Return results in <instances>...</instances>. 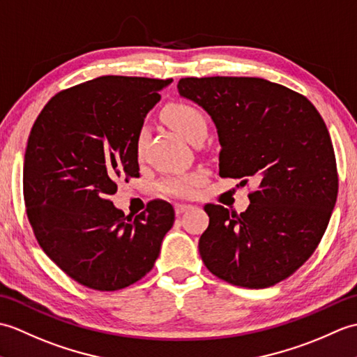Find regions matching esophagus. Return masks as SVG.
Segmentation results:
<instances>
[{
  "label": "esophagus",
  "mask_w": 357,
  "mask_h": 357,
  "mask_svg": "<svg viewBox=\"0 0 357 357\" xmlns=\"http://www.w3.org/2000/svg\"><path fill=\"white\" fill-rule=\"evenodd\" d=\"M174 209H176L177 215H181V213H183V212L192 209V206L191 204H176V206H174Z\"/></svg>",
  "instance_id": "1"
}]
</instances>
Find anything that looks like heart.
Wrapping results in <instances>:
<instances>
[{
	"mask_svg": "<svg viewBox=\"0 0 357 357\" xmlns=\"http://www.w3.org/2000/svg\"><path fill=\"white\" fill-rule=\"evenodd\" d=\"M163 117L166 123L171 128L176 130L181 134L188 142H192L195 137L206 134L208 125H206V119L199 108H195L189 104H171L165 108ZM146 140V130L142 128L137 134L136 140V151L140 155L144 151ZM206 178V174L203 171H192L186 174H172V176H166L162 180H158L157 188L158 191L169 197H178V199H186V197H192Z\"/></svg>",
	"mask_w": 357,
	"mask_h": 357,
	"instance_id": "b5f03b06",
	"label": "heart"
}]
</instances>
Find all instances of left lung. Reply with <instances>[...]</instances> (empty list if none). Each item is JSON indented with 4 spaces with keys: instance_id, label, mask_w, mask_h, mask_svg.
Here are the masks:
<instances>
[{
    "instance_id": "left-lung-1",
    "label": "left lung",
    "mask_w": 357,
    "mask_h": 357,
    "mask_svg": "<svg viewBox=\"0 0 357 357\" xmlns=\"http://www.w3.org/2000/svg\"><path fill=\"white\" fill-rule=\"evenodd\" d=\"M177 89L215 125L220 177L258 181L240 215L204 206L203 263L234 286H275L312 257L335 208L337 171L327 126L303 94L261 77H185Z\"/></svg>"
}]
</instances>
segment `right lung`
I'll return each mask as SVG.
<instances>
[{
  "instance_id": "add662e5",
  "label": "right lung",
  "mask_w": 357,
  "mask_h": 357,
  "mask_svg": "<svg viewBox=\"0 0 357 357\" xmlns=\"http://www.w3.org/2000/svg\"><path fill=\"white\" fill-rule=\"evenodd\" d=\"M171 82L100 76L52 98L30 131L29 221L45 255L85 287L113 291L144 278L174 225L166 202L132 218L109 200L117 178L139 177L137 134Z\"/></svg>"
}]
</instances>
